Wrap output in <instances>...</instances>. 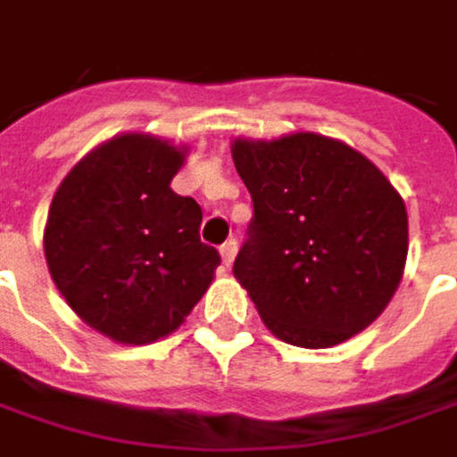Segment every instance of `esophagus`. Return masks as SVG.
<instances>
[{
	"instance_id": "1",
	"label": "esophagus",
	"mask_w": 457,
	"mask_h": 457,
	"mask_svg": "<svg viewBox=\"0 0 457 457\" xmlns=\"http://www.w3.org/2000/svg\"><path fill=\"white\" fill-rule=\"evenodd\" d=\"M220 255H222V263L225 266H232V261H235V255H237V240L235 237H229L228 243H222L220 245Z\"/></svg>"
}]
</instances>
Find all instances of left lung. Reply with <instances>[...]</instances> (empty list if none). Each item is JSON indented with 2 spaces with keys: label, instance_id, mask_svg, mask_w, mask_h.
Returning a JSON list of instances; mask_svg holds the SVG:
<instances>
[{
  "label": "left lung",
  "instance_id": "1",
  "mask_svg": "<svg viewBox=\"0 0 457 457\" xmlns=\"http://www.w3.org/2000/svg\"><path fill=\"white\" fill-rule=\"evenodd\" d=\"M232 160L253 199L232 274L269 331L303 349L364 331L403 277L401 194L362 152L310 131L235 139Z\"/></svg>",
  "mask_w": 457,
  "mask_h": 457
}]
</instances>
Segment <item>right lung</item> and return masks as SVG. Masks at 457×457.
<instances>
[{"label": "right lung", "instance_id": "1", "mask_svg": "<svg viewBox=\"0 0 457 457\" xmlns=\"http://www.w3.org/2000/svg\"><path fill=\"white\" fill-rule=\"evenodd\" d=\"M186 147L119 134L87 152L48 209L43 251L67 305L97 334L149 344L202 300L220 253L199 237L202 206L170 188Z\"/></svg>", "mask_w": 457, "mask_h": 457}]
</instances>
